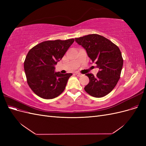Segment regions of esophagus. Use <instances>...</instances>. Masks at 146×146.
<instances>
[{
  "mask_svg": "<svg viewBox=\"0 0 146 146\" xmlns=\"http://www.w3.org/2000/svg\"><path fill=\"white\" fill-rule=\"evenodd\" d=\"M76 74L77 75V76L78 77H80V76H82V74H80V73H78V72H76Z\"/></svg>",
  "mask_w": 146,
  "mask_h": 146,
  "instance_id": "esophagus-1",
  "label": "esophagus"
}]
</instances>
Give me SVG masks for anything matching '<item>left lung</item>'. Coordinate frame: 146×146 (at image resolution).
I'll use <instances>...</instances> for the list:
<instances>
[{"mask_svg": "<svg viewBox=\"0 0 146 146\" xmlns=\"http://www.w3.org/2000/svg\"><path fill=\"white\" fill-rule=\"evenodd\" d=\"M75 39L85 48L91 61L99 69L96 77L91 73L86 74L90 82L84 88L85 91L94 98L105 96L114 89L121 77L123 58L120 49L115 44L98 34Z\"/></svg>", "mask_w": 146, "mask_h": 146, "instance_id": "obj_1", "label": "left lung"}]
</instances>
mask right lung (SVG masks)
Here are the masks:
<instances>
[{
    "instance_id": "1",
    "label": "right lung",
    "mask_w": 146,
    "mask_h": 146,
    "mask_svg": "<svg viewBox=\"0 0 146 146\" xmlns=\"http://www.w3.org/2000/svg\"><path fill=\"white\" fill-rule=\"evenodd\" d=\"M74 41V38L43 41L28 52L24 64L27 82L39 97L52 99L64 91L72 74L55 72L54 66L63 58Z\"/></svg>"
}]
</instances>
